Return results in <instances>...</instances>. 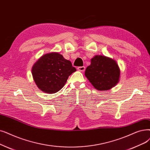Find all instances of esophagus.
Here are the masks:
<instances>
[{
    "label": "esophagus",
    "mask_w": 150,
    "mask_h": 150,
    "mask_svg": "<svg viewBox=\"0 0 150 150\" xmlns=\"http://www.w3.org/2000/svg\"><path fill=\"white\" fill-rule=\"evenodd\" d=\"M77 69L79 70V71H84V70H85V67L84 66H81V67H79L77 68Z\"/></svg>",
    "instance_id": "obj_1"
}]
</instances>
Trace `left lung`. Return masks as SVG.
<instances>
[{"label": "left lung", "mask_w": 150, "mask_h": 150, "mask_svg": "<svg viewBox=\"0 0 150 150\" xmlns=\"http://www.w3.org/2000/svg\"><path fill=\"white\" fill-rule=\"evenodd\" d=\"M85 76L96 89L107 91L118 83L120 69L114 59L96 55L91 59V65L85 70Z\"/></svg>", "instance_id": "1"}]
</instances>
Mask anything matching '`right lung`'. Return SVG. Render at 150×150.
<instances>
[{
  "mask_svg": "<svg viewBox=\"0 0 150 150\" xmlns=\"http://www.w3.org/2000/svg\"><path fill=\"white\" fill-rule=\"evenodd\" d=\"M76 70L70 61L53 52L42 56L34 64L32 74L39 89L54 94L63 88L69 76Z\"/></svg>",
  "mask_w": 150,
  "mask_h": 150,
  "instance_id": "right-lung-1",
  "label": "right lung"
}]
</instances>
